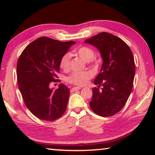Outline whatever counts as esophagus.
<instances>
[{
  "label": "esophagus",
  "instance_id": "34e87169",
  "mask_svg": "<svg viewBox=\"0 0 155 155\" xmlns=\"http://www.w3.org/2000/svg\"><path fill=\"white\" fill-rule=\"evenodd\" d=\"M81 87H73V88L71 89V91H72V92H74V91L79 90H81Z\"/></svg>",
  "mask_w": 155,
  "mask_h": 155
}]
</instances>
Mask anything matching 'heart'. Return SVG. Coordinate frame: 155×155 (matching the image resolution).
<instances>
[{"label": "heart", "mask_w": 155, "mask_h": 155, "mask_svg": "<svg viewBox=\"0 0 155 155\" xmlns=\"http://www.w3.org/2000/svg\"><path fill=\"white\" fill-rule=\"evenodd\" d=\"M75 54L82 58L84 61L90 62L95 57V51L92 48L87 46H81L76 49L74 51ZM70 60H71V54L69 52L64 54L60 59V67L64 70H67L70 68ZM91 75L88 72H75L72 73L67 77L68 82L76 85L82 86L85 85L87 81L90 79Z\"/></svg>", "instance_id": "b5f03b06"}]
</instances>
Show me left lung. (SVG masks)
Returning <instances> with one entry per match:
<instances>
[{"instance_id":"1","label":"left lung","mask_w":155,"mask_h":155,"mask_svg":"<svg viewBox=\"0 0 155 155\" xmlns=\"http://www.w3.org/2000/svg\"><path fill=\"white\" fill-rule=\"evenodd\" d=\"M85 42L96 47L103 59L94 81L98 86L93 88L90 107L100 116H112L124 107L132 91L135 72L132 51L122 39L106 32Z\"/></svg>"}]
</instances>
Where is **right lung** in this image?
I'll return each mask as SVG.
<instances>
[{
    "instance_id": "right-lung-1",
    "label": "right lung",
    "mask_w": 155,
    "mask_h": 155,
    "mask_svg": "<svg viewBox=\"0 0 155 155\" xmlns=\"http://www.w3.org/2000/svg\"><path fill=\"white\" fill-rule=\"evenodd\" d=\"M76 42H67L41 37L26 47L17 64L18 86L25 105L38 118L54 121L66 110L70 90L59 84L56 90L50 88L57 82L60 59Z\"/></svg>"
}]
</instances>
